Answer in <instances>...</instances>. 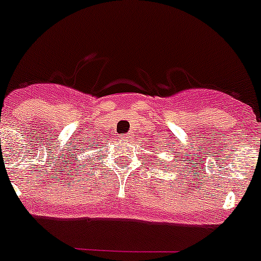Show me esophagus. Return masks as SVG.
I'll list each match as a JSON object with an SVG mask.
<instances>
[{
    "instance_id": "34e87169",
    "label": "esophagus",
    "mask_w": 261,
    "mask_h": 261,
    "mask_svg": "<svg viewBox=\"0 0 261 261\" xmlns=\"http://www.w3.org/2000/svg\"><path fill=\"white\" fill-rule=\"evenodd\" d=\"M121 138L123 139V140H131V138H133V135L131 134H125V135H122Z\"/></svg>"
}]
</instances>
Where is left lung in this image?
I'll use <instances>...</instances> for the list:
<instances>
[{
    "label": "left lung",
    "mask_w": 261,
    "mask_h": 261,
    "mask_svg": "<svg viewBox=\"0 0 261 261\" xmlns=\"http://www.w3.org/2000/svg\"><path fill=\"white\" fill-rule=\"evenodd\" d=\"M157 154H158V153H157ZM154 158H155V157H154Z\"/></svg>",
    "instance_id": "obj_1"
}]
</instances>
